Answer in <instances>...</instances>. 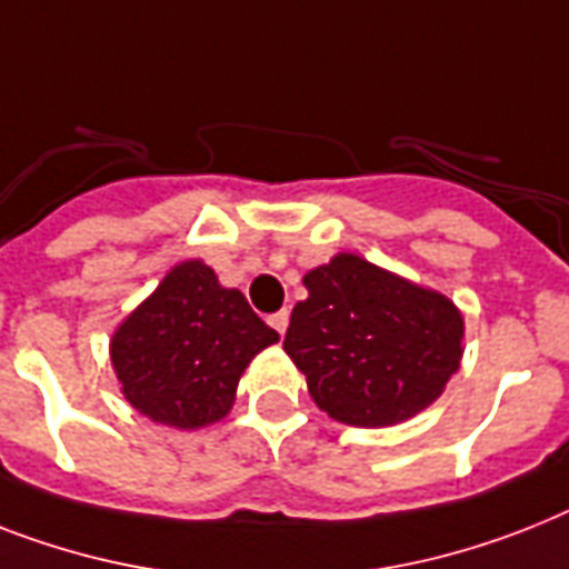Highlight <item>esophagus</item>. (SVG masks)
Listing matches in <instances>:
<instances>
[{
    "label": "esophagus",
    "instance_id": "obj_1",
    "mask_svg": "<svg viewBox=\"0 0 569 569\" xmlns=\"http://www.w3.org/2000/svg\"><path fill=\"white\" fill-rule=\"evenodd\" d=\"M269 327H274V330L280 332V336H283L286 327H289V312H286V309H280V312H271V316H269Z\"/></svg>",
    "mask_w": 569,
    "mask_h": 569
}]
</instances>
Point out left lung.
<instances>
[{
  "label": "left lung",
  "mask_w": 569,
  "mask_h": 569,
  "mask_svg": "<svg viewBox=\"0 0 569 569\" xmlns=\"http://www.w3.org/2000/svg\"><path fill=\"white\" fill-rule=\"evenodd\" d=\"M283 350L318 409L350 427H389L427 409L459 371V309L362 257L339 253L303 277Z\"/></svg>",
  "instance_id": "obj_1"
}]
</instances>
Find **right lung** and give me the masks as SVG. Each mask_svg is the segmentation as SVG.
<instances>
[{"mask_svg": "<svg viewBox=\"0 0 569 569\" xmlns=\"http://www.w3.org/2000/svg\"><path fill=\"white\" fill-rule=\"evenodd\" d=\"M277 332L237 289L189 260L124 318L110 359L133 409L157 423L196 429L228 415L239 377Z\"/></svg>", "mask_w": 569, "mask_h": 569, "instance_id": "obj_1", "label": "right lung"}]
</instances>
